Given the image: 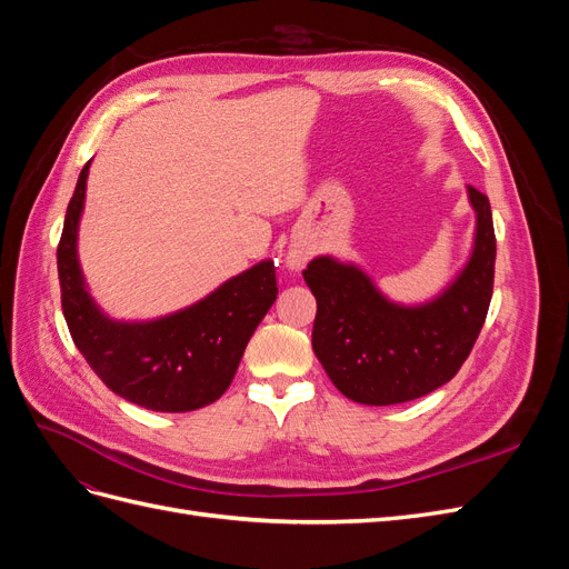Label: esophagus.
Masks as SVG:
<instances>
[{
	"mask_svg": "<svg viewBox=\"0 0 569 569\" xmlns=\"http://www.w3.org/2000/svg\"><path fill=\"white\" fill-rule=\"evenodd\" d=\"M306 261H308V251H303V249H289L287 266L291 270H301L306 266Z\"/></svg>",
	"mask_w": 569,
	"mask_h": 569,
	"instance_id": "34e87169",
	"label": "esophagus"
}]
</instances>
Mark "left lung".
<instances>
[{
  "mask_svg": "<svg viewBox=\"0 0 569 569\" xmlns=\"http://www.w3.org/2000/svg\"><path fill=\"white\" fill-rule=\"evenodd\" d=\"M475 242L468 263L425 303L387 299L370 274L335 256H318L303 280L318 301L313 351L347 399L391 406L420 399L453 380L487 320L493 291L496 234L489 199L468 184Z\"/></svg>",
  "mask_w": 569,
  "mask_h": 569,
  "instance_id": "left-lung-1",
  "label": "left lung"
}]
</instances>
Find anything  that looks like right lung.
Listing matches in <instances>:
<instances>
[{"instance_id":"obj_1","label":"right lung","mask_w":569,"mask_h":569,"mask_svg":"<svg viewBox=\"0 0 569 569\" xmlns=\"http://www.w3.org/2000/svg\"><path fill=\"white\" fill-rule=\"evenodd\" d=\"M88 161L68 203L57 249L61 306L78 351L120 399L157 412H187L230 387L253 330L278 299L270 258L209 297L153 320H113L92 299L78 258Z\"/></svg>"}]
</instances>
